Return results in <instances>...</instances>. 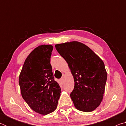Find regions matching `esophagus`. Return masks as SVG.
<instances>
[{"label":"esophagus","mask_w":126,"mask_h":126,"mask_svg":"<svg viewBox=\"0 0 126 126\" xmlns=\"http://www.w3.org/2000/svg\"><path fill=\"white\" fill-rule=\"evenodd\" d=\"M60 82H61L62 84H63L64 83V78H62L61 79H60Z\"/></svg>","instance_id":"34e87169"}]
</instances>
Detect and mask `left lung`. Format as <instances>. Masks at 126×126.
I'll use <instances>...</instances> for the list:
<instances>
[{
    "label": "left lung",
    "instance_id": "8db88e82",
    "mask_svg": "<svg viewBox=\"0 0 126 126\" xmlns=\"http://www.w3.org/2000/svg\"><path fill=\"white\" fill-rule=\"evenodd\" d=\"M65 59L73 76L74 87L71 96L80 111L92 112L103 99L107 72L103 61L82 43L73 41L55 46Z\"/></svg>",
    "mask_w": 126,
    "mask_h": 126
}]
</instances>
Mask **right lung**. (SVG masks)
I'll use <instances>...</instances> for the list:
<instances>
[{"label": "right lung", "mask_w": 126, "mask_h": 126, "mask_svg": "<svg viewBox=\"0 0 126 126\" xmlns=\"http://www.w3.org/2000/svg\"><path fill=\"white\" fill-rule=\"evenodd\" d=\"M51 45L35 48L25 59L19 77L22 96L34 111L46 115L56 110L61 89L50 64Z\"/></svg>", "instance_id": "1"}]
</instances>
